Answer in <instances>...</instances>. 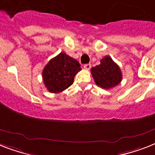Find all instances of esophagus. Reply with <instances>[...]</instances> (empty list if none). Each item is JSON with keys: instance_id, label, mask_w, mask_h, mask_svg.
Wrapping results in <instances>:
<instances>
[{"instance_id": "esophagus-1", "label": "esophagus", "mask_w": 155, "mask_h": 155, "mask_svg": "<svg viewBox=\"0 0 155 155\" xmlns=\"http://www.w3.org/2000/svg\"><path fill=\"white\" fill-rule=\"evenodd\" d=\"M91 64H84V68L85 69H87V70H89V69L91 68Z\"/></svg>"}]
</instances>
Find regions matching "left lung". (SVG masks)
Segmentation results:
<instances>
[{"label":"left lung","mask_w":155,"mask_h":155,"mask_svg":"<svg viewBox=\"0 0 155 155\" xmlns=\"http://www.w3.org/2000/svg\"><path fill=\"white\" fill-rule=\"evenodd\" d=\"M95 84L104 89H110L120 84L123 79L121 70L109 56L100 60V64L91 70Z\"/></svg>","instance_id":"1"}]
</instances>
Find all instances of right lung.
Returning <instances> with one entry per match:
<instances>
[{
    "label": "right lung",
    "mask_w": 155,
    "mask_h": 155,
    "mask_svg": "<svg viewBox=\"0 0 155 155\" xmlns=\"http://www.w3.org/2000/svg\"><path fill=\"white\" fill-rule=\"evenodd\" d=\"M81 70L80 63L64 52L52 58L43 70L45 87L51 93L61 92L73 84L75 75Z\"/></svg>",
    "instance_id": "add662e5"
}]
</instances>
